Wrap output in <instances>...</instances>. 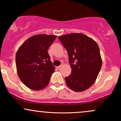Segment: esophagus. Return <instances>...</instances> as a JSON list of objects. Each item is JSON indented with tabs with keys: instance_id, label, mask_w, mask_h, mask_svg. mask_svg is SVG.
I'll return each mask as SVG.
<instances>
[{
	"instance_id": "esophagus-1",
	"label": "esophagus",
	"mask_w": 121,
	"mask_h": 121,
	"mask_svg": "<svg viewBox=\"0 0 121 121\" xmlns=\"http://www.w3.org/2000/svg\"><path fill=\"white\" fill-rule=\"evenodd\" d=\"M61 67V65H60V66H58V67H56V68L57 69H59Z\"/></svg>"
}]
</instances>
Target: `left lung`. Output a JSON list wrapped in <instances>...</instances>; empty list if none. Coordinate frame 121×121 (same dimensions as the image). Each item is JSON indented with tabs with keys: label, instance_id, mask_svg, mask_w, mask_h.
Listing matches in <instances>:
<instances>
[{
	"label": "left lung",
	"instance_id": "left-lung-1",
	"mask_svg": "<svg viewBox=\"0 0 121 121\" xmlns=\"http://www.w3.org/2000/svg\"><path fill=\"white\" fill-rule=\"evenodd\" d=\"M67 50L71 74L65 80L69 88L81 92L90 88L96 80L102 67L98 44L82 33H71L58 37Z\"/></svg>",
	"mask_w": 121,
	"mask_h": 121
}]
</instances>
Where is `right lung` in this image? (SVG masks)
Listing matches in <instances>:
<instances>
[{
    "instance_id": "add662e5",
    "label": "right lung",
    "mask_w": 121,
    "mask_h": 121,
    "mask_svg": "<svg viewBox=\"0 0 121 121\" xmlns=\"http://www.w3.org/2000/svg\"><path fill=\"white\" fill-rule=\"evenodd\" d=\"M57 36L38 34L28 38L16 54L17 73L26 87L40 90L48 84L55 68L48 52Z\"/></svg>"
}]
</instances>
